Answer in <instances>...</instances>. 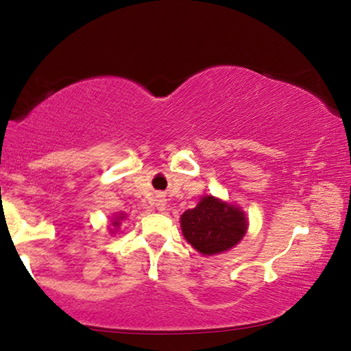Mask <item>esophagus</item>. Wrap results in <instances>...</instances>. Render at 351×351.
I'll return each instance as SVG.
<instances>
[{"mask_svg":"<svg viewBox=\"0 0 351 351\" xmlns=\"http://www.w3.org/2000/svg\"><path fill=\"white\" fill-rule=\"evenodd\" d=\"M165 206H167V203H165L164 198H156V199H154V207H156L159 212H164L165 210Z\"/></svg>","mask_w":351,"mask_h":351,"instance_id":"34e87169","label":"esophagus"}]
</instances>
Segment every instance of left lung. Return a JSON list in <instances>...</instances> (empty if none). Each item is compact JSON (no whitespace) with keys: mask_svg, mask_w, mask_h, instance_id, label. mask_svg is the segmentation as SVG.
<instances>
[{"mask_svg":"<svg viewBox=\"0 0 351 351\" xmlns=\"http://www.w3.org/2000/svg\"><path fill=\"white\" fill-rule=\"evenodd\" d=\"M184 239L199 254L217 255L235 247L246 235L249 221L240 206L213 195L199 198L180 218Z\"/></svg>","mask_w":351,"mask_h":351,"instance_id":"1","label":"left lung"}]
</instances>
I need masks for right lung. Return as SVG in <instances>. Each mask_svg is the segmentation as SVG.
Instances as JSON below:
<instances>
[{
  "label": "right lung",
  "instance_id": "1",
  "mask_svg": "<svg viewBox=\"0 0 351 351\" xmlns=\"http://www.w3.org/2000/svg\"><path fill=\"white\" fill-rule=\"evenodd\" d=\"M125 219H127V213H123V212L114 213V215H112V218L110 219V226H108L110 234H111V235L117 234V230L121 229V223L125 221Z\"/></svg>",
  "mask_w": 351,
  "mask_h": 351
}]
</instances>
